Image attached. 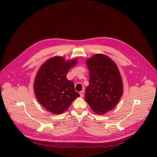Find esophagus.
I'll return each instance as SVG.
<instances>
[{
  "label": "esophagus",
  "instance_id": "1",
  "mask_svg": "<svg viewBox=\"0 0 157 157\" xmlns=\"http://www.w3.org/2000/svg\"><path fill=\"white\" fill-rule=\"evenodd\" d=\"M79 94H80L81 97H84V91L82 90V91H81V92H79Z\"/></svg>",
  "mask_w": 157,
  "mask_h": 157
}]
</instances>
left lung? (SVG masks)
Wrapping results in <instances>:
<instances>
[{"label": "left lung", "mask_w": 157, "mask_h": 157, "mask_svg": "<svg viewBox=\"0 0 157 157\" xmlns=\"http://www.w3.org/2000/svg\"><path fill=\"white\" fill-rule=\"evenodd\" d=\"M89 85L85 100L97 115L108 113L117 104L123 93L121 75L117 65L103 54H95L86 59Z\"/></svg>", "instance_id": "1"}]
</instances>
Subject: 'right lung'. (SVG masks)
I'll use <instances>...</instances> for the list:
<instances>
[{"label": "right lung", "instance_id": "right-lung-1", "mask_svg": "<svg viewBox=\"0 0 157 157\" xmlns=\"http://www.w3.org/2000/svg\"><path fill=\"white\" fill-rule=\"evenodd\" d=\"M78 59H65L55 56L43 63L36 73L34 91L36 98L43 107L55 115L61 114L79 96L74 84L66 75Z\"/></svg>", "mask_w": 157, "mask_h": 157}]
</instances>
